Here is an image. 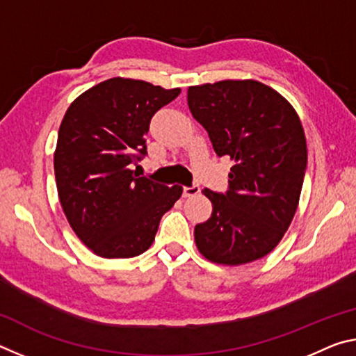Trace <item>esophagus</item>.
I'll return each instance as SVG.
<instances>
[{
    "instance_id": "esophagus-1",
    "label": "esophagus",
    "mask_w": 356,
    "mask_h": 356,
    "mask_svg": "<svg viewBox=\"0 0 356 356\" xmlns=\"http://www.w3.org/2000/svg\"><path fill=\"white\" fill-rule=\"evenodd\" d=\"M201 191V188L197 185H191V186H184V196L185 197H193L196 196L197 193Z\"/></svg>"
}]
</instances>
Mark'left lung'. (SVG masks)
<instances>
[{
    "label": "left lung",
    "mask_w": 356,
    "mask_h": 356,
    "mask_svg": "<svg viewBox=\"0 0 356 356\" xmlns=\"http://www.w3.org/2000/svg\"><path fill=\"white\" fill-rule=\"evenodd\" d=\"M186 99L216 155L234 161L225 195L202 191L213 210L195 227L197 250L215 264L257 261L281 242L297 212L308 161L298 114L254 80L191 86Z\"/></svg>",
    "instance_id": "obj_1"
}]
</instances>
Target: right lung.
<instances>
[{
    "mask_svg": "<svg viewBox=\"0 0 356 356\" xmlns=\"http://www.w3.org/2000/svg\"><path fill=\"white\" fill-rule=\"evenodd\" d=\"M179 94V88L118 76L88 89L64 114L55 150L59 201L78 238L100 257L146 251L182 195L180 185L131 170L147 154L150 119Z\"/></svg>",
    "mask_w": 356,
    "mask_h": 356,
    "instance_id": "1",
    "label": "right lung"
}]
</instances>
